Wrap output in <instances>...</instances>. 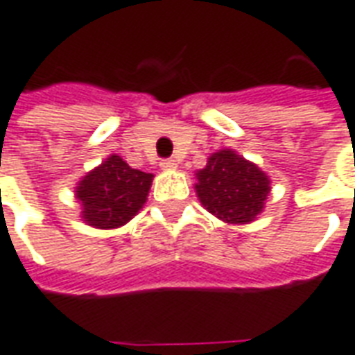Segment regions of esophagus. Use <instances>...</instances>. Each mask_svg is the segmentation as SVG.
I'll return each instance as SVG.
<instances>
[{"label":"esophagus","mask_w":355,"mask_h":355,"mask_svg":"<svg viewBox=\"0 0 355 355\" xmlns=\"http://www.w3.org/2000/svg\"><path fill=\"white\" fill-rule=\"evenodd\" d=\"M161 165V169H165V171H169V169H177V159H163L159 163Z\"/></svg>","instance_id":"34e87169"}]
</instances>
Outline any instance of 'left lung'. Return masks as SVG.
I'll use <instances>...</instances> for the list:
<instances>
[{"instance_id": "1", "label": "left lung", "mask_w": 355, "mask_h": 355, "mask_svg": "<svg viewBox=\"0 0 355 355\" xmlns=\"http://www.w3.org/2000/svg\"><path fill=\"white\" fill-rule=\"evenodd\" d=\"M196 192L215 217L244 225L261 213L269 194V178L257 165L230 150L213 153L205 169L198 171Z\"/></svg>"}]
</instances>
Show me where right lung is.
<instances>
[{"label":"right lung","instance_id":"add662e5","mask_svg":"<svg viewBox=\"0 0 355 355\" xmlns=\"http://www.w3.org/2000/svg\"><path fill=\"white\" fill-rule=\"evenodd\" d=\"M153 175L132 169L111 155L76 186L84 220L96 229H117L135 217L146 203Z\"/></svg>","mask_w":355,"mask_h":355}]
</instances>
